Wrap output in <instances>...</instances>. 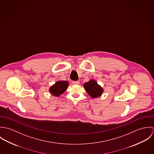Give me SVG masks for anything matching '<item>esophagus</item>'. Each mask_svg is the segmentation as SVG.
<instances>
[{
	"instance_id": "esophagus-1",
	"label": "esophagus",
	"mask_w": 154,
	"mask_h": 154,
	"mask_svg": "<svg viewBox=\"0 0 154 154\" xmlns=\"http://www.w3.org/2000/svg\"><path fill=\"white\" fill-rule=\"evenodd\" d=\"M80 83L79 81H72V84L73 85H79Z\"/></svg>"
}]
</instances>
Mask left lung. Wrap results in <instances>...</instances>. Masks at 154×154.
Returning a JSON list of instances; mask_svg holds the SVG:
<instances>
[{
    "label": "left lung",
    "instance_id": "left-lung-1",
    "mask_svg": "<svg viewBox=\"0 0 154 154\" xmlns=\"http://www.w3.org/2000/svg\"><path fill=\"white\" fill-rule=\"evenodd\" d=\"M84 87L88 95L93 98L100 97L104 91L103 88L94 79H91L87 82L84 83Z\"/></svg>",
    "mask_w": 154,
    "mask_h": 154
}]
</instances>
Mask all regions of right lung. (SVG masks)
I'll list each match as a JSON object with an SVG mask.
<instances>
[{
    "label": "right lung",
    "instance_id": "obj_1",
    "mask_svg": "<svg viewBox=\"0 0 154 154\" xmlns=\"http://www.w3.org/2000/svg\"><path fill=\"white\" fill-rule=\"evenodd\" d=\"M69 86V82L66 81H59L53 85L50 89L49 91L53 96L59 97L64 92H65Z\"/></svg>",
    "mask_w": 154,
    "mask_h": 154
}]
</instances>
